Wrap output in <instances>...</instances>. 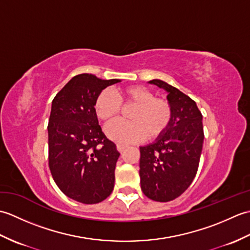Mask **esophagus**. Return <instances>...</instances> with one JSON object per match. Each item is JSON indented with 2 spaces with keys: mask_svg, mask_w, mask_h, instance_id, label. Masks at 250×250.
Returning <instances> with one entry per match:
<instances>
[{
  "mask_svg": "<svg viewBox=\"0 0 250 250\" xmlns=\"http://www.w3.org/2000/svg\"><path fill=\"white\" fill-rule=\"evenodd\" d=\"M126 146L122 145V144H117V149H118L119 152H124V150L125 149Z\"/></svg>",
  "mask_w": 250,
  "mask_h": 250,
  "instance_id": "34e87169",
  "label": "esophagus"
}]
</instances>
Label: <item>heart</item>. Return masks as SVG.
<instances>
[{"label":"heart","instance_id":"obj_1","mask_svg":"<svg viewBox=\"0 0 250 250\" xmlns=\"http://www.w3.org/2000/svg\"><path fill=\"white\" fill-rule=\"evenodd\" d=\"M122 104L135 105L129 115L131 121L116 120L106 126V134L115 142L129 144L147 137L156 140L169 126L173 111L167 101L155 98L143 86H129L121 90L119 98L109 89L101 91L94 101V113L100 120L108 122L120 113Z\"/></svg>","mask_w":250,"mask_h":250}]
</instances>
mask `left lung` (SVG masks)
<instances>
[{"label":"left lung","mask_w":250,"mask_h":250,"mask_svg":"<svg viewBox=\"0 0 250 250\" xmlns=\"http://www.w3.org/2000/svg\"><path fill=\"white\" fill-rule=\"evenodd\" d=\"M167 92L173 116L166 133L140 147L141 188L153 201L168 202L183 194L198 172L203 147L202 114L188 95L160 79L148 82Z\"/></svg>","instance_id":"obj_1"}]
</instances>
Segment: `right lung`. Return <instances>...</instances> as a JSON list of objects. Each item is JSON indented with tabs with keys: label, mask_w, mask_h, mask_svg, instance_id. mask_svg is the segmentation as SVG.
Wrapping results in <instances>:
<instances>
[{
	"label": "right lung",
	"mask_w": 250,
	"mask_h": 250,
	"mask_svg": "<svg viewBox=\"0 0 250 250\" xmlns=\"http://www.w3.org/2000/svg\"><path fill=\"white\" fill-rule=\"evenodd\" d=\"M119 82L79 74L52 100L48 124L50 172L63 193L83 204L102 202L114 189L120 153L99 125L93 105L103 89Z\"/></svg>",
	"instance_id": "1"
}]
</instances>
